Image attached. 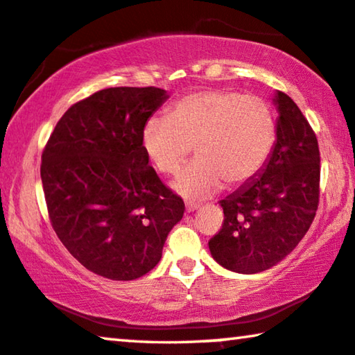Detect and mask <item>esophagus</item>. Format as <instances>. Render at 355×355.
<instances>
[{
	"mask_svg": "<svg viewBox=\"0 0 355 355\" xmlns=\"http://www.w3.org/2000/svg\"><path fill=\"white\" fill-rule=\"evenodd\" d=\"M199 207V204H194V202H187V212H194L196 209Z\"/></svg>",
	"mask_w": 355,
	"mask_h": 355,
	"instance_id": "1",
	"label": "esophagus"
}]
</instances>
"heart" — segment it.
Listing matches in <instances>:
<instances>
[{"label": "heart", "mask_w": 355, "mask_h": 355, "mask_svg": "<svg viewBox=\"0 0 355 355\" xmlns=\"http://www.w3.org/2000/svg\"><path fill=\"white\" fill-rule=\"evenodd\" d=\"M278 137L275 112L266 99L238 89H201L180 98L168 117L144 123L143 149L164 175H177L194 148L198 161L182 172L180 194L199 199L239 188L267 166Z\"/></svg>", "instance_id": "b5f03b06"}]
</instances>
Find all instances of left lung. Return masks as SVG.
I'll return each instance as SVG.
<instances>
[{
    "label": "left lung",
    "instance_id": "obj_1",
    "mask_svg": "<svg viewBox=\"0 0 355 355\" xmlns=\"http://www.w3.org/2000/svg\"><path fill=\"white\" fill-rule=\"evenodd\" d=\"M278 137L256 178L222 199L223 223L209 241L212 257L238 273H257L283 261L312 225L320 196V151L301 109L278 92Z\"/></svg>",
    "mask_w": 355,
    "mask_h": 355
}]
</instances>
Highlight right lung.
<instances>
[{"label":"right lung","instance_id":"obj_1","mask_svg":"<svg viewBox=\"0 0 355 355\" xmlns=\"http://www.w3.org/2000/svg\"><path fill=\"white\" fill-rule=\"evenodd\" d=\"M168 96L156 87L93 93L59 119L42 154V183L58 238L96 275H146L162 257L183 199L143 149L144 123Z\"/></svg>","mask_w":355,"mask_h":355}]
</instances>
